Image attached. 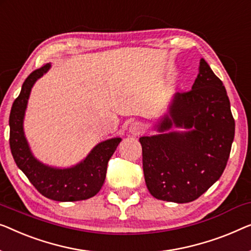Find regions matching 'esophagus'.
Returning <instances> with one entry per match:
<instances>
[{"mask_svg":"<svg viewBox=\"0 0 251 251\" xmlns=\"http://www.w3.org/2000/svg\"><path fill=\"white\" fill-rule=\"evenodd\" d=\"M143 131H144V125L141 122H134L132 123L131 126H130V132L134 134V136H138V134L143 133Z\"/></svg>","mask_w":251,"mask_h":251,"instance_id":"34e87169","label":"esophagus"}]
</instances>
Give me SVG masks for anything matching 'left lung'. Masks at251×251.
I'll use <instances>...</instances> for the list:
<instances>
[{"label":"left lung","mask_w":251,"mask_h":251,"mask_svg":"<svg viewBox=\"0 0 251 251\" xmlns=\"http://www.w3.org/2000/svg\"><path fill=\"white\" fill-rule=\"evenodd\" d=\"M172 125L192 130L141 137L143 169L152 197L183 204L196 201L220 179L234 139L226 90L204 59L192 88L176 94L157 130Z\"/></svg>","instance_id":"left-lung-1"}]
</instances>
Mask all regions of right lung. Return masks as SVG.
<instances>
[{
	"instance_id": "1",
	"label": "right lung",
	"mask_w": 251,
	"mask_h": 251,
	"mask_svg": "<svg viewBox=\"0 0 251 251\" xmlns=\"http://www.w3.org/2000/svg\"><path fill=\"white\" fill-rule=\"evenodd\" d=\"M50 67V64H44L32 71L25 80L19 96L13 101L9 118L10 150L18 168L46 198L56 201H85L94 197L100 190L106 176L107 163L121 138H113L99 144L85 161L74 168L53 169L39 163L29 151L23 122L31 87Z\"/></svg>"
}]
</instances>
